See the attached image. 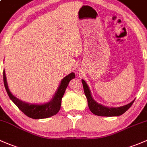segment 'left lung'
<instances>
[{"instance_id": "8db88e82", "label": "left lung", "mask_w": 147, "mask_h": 147, "mask_svg": "<svg viewBox=\"0 0 147 147\" xmlns=\"http://www.w3.org/2000/svg\"><path fill=\"white\" fill-rule=\"evenodd\" d=\"M84 87V93L86 95V98L88 100V105L90 111L94 115L98 116H105V117H113V116H119L125 113L134 102V100L127 105L118 107H109L104 106L101 104L98 103L96 100L93 98L91 96V93L89 89L87 84L85 82L84 80H81Z\"/></svg>"}]
</instances>
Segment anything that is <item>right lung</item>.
Segmentation results:
<instances>
[{
    "label": "right lung",
    "instance_id": "obj_1",
    "mask_svg": "<svg viewBox=\"0 0 147 147\" xmlns=\"http://www.w3.org/2000/svg\"><path fill=\"white\" fill-rule=\"evenodd\" d=\"M75 78V74L71 73L63 78L57 92L54 94L52 99L49 102L43 104H31L23 102L16 98L10 93L7 86L5 70H3V82L5 90L9 98L17 105L18 108L25 115L32 119L48 118L51 116L55 115L59 111L61 105V99L65 93L69 81Z\"/></svg>",
    "mask_w": 147,
    "mask_h": 147
}]
</instances>
